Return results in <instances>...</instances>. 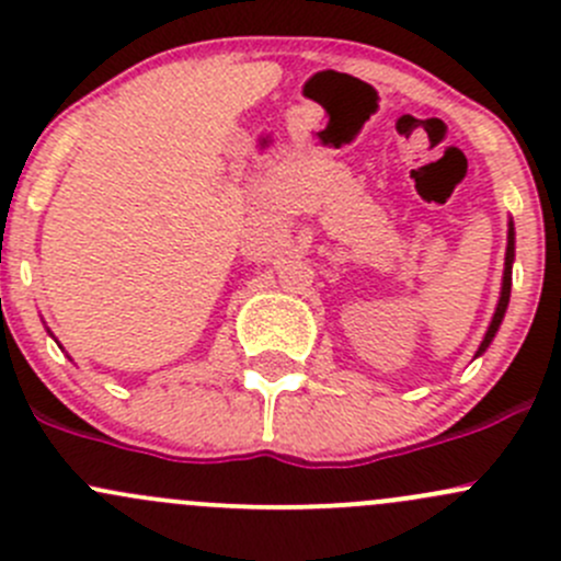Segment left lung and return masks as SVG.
Returning a JSON list of instances; mask_svg holds the SVG:
<instances>
[{"label":"left lung","mask_w":561,"mask_h":561,"mask_svg":"<svg viewBox=\"0 0 561 561\" xmlns=\"http://www.w3.org/2000/svg\"><path fill=\"white\" fill-rule=\"evenodd\" d=\"M513 257H516V233H513V222L511 228H507V252H505V276H502V293H500V304H496V312L491 317V325L489 331H485L483 342H480L478 347V355L485 353V347L491 344V339H494V333L500 331L502 325V317L507 312V301H511V285H513Z\"/></svg>","instance_id":"left-lung-1"}]
</instances>
